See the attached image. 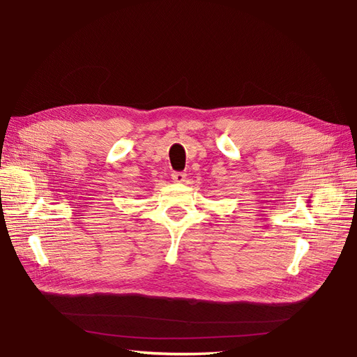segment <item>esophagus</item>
Listing matches in <instances>:
<instances>
[{"mask_svg": "<svg viewBox=\"0 0 357 357\" xmlns=\"http://www.w3.org/2000/svg\"><path fill=\"white\" fill-rule=\"evenodd\" d=\"M172 179L174 181V183L183 184V183H185L187 174H185L184 172H173V173H172Z\"/></svg>", "mask_w": 357, "mask_h": 357, "instance_id": "34e87169", "label": "esophagus"}]
</instances>
